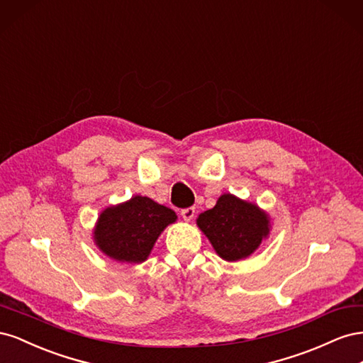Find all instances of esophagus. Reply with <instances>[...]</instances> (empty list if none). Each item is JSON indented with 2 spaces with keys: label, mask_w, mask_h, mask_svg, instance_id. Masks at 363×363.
I'll list each match as a JSON object with an SVG mask.
<instances>
[{
  "label": "esophagus",
  "mask_w": 363,
  "mask_h": 363,
  "mask_svg": "<svg viewBox=\"0 0 363 363\" xmlns=\"http://www.w3.org/2000/svg\"><path fill=\"white\" fill-rule=\"evenodd\" d=\"M182 216H183L184 221H191V219L195 216V208H194V207L183 208V211H182Z\"/></svg>",
  "instance_id": "34e87169"
}]
</instances>
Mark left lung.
Segmentation results:
<instances>
[{"label":"left lung","mask_w":363,"mask_h":363,"mask_svg":"<svg viewBox=\"0 0 363 363\" xmlns=\"http://www.w3.org/2000/svg\"><path fill=\"white\" fill-rule=\"evenodd\" d=\"M196 225L211 240L216 255L227 262L245 259L269 235V216L256 204L224 194L213 208L196 218Z\"/></svg>","instance_id":"obj_1"}]
</instances>
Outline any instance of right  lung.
Returning a JSON list of instances; mask_svg holds the SVG:
<instances>
[{"label": "right lung", "instance_id": "1", "mask_svg": "<svg viewBox=\"0 0 363 363\" xmlns=\"http://www.w3.org/2000/svg\"><path fill=\"white\" fill-rule=\"evenodd\" d=\"M177 215L148 196L135 195L125 203L104 208L94 230V240L106 256L118 262L142 263L157 238Z\"/></svg>", "mask_w": 363, "mask_h": 363}]
</instances>
